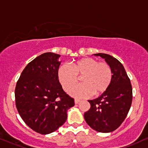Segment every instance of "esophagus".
<instances>
[{"label": "esophagus", "mask_w": 148, "mask_h": 148, "mask_svg": "<svg viewBox=\"0 0 148 148\" xmlns=\"http://www.w3.org/2000/svg\"><path fill=\"white\" fill-rule=\"evenodd\" d=\"M80 102H81V100H79V99H75V100H74V103H75V104H78V103H79Z\"/></svg>", "instance_id": "34e87169"}]
</instances>
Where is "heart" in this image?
<instances>
[{"mask_svg": "<svg viewBox=\"0 0 148 148\" xmlns=\"http://www.w3.org/2000/svg\"><path fill=\"white\" fill-rule=\"evenodd\" d=\"M58 79L62 88L67 91L82 76L83 84L71 88L69 94L75 98L90 97L92 94L99 95L108 90L112 80V72L109 65L99 63L92 58L77 60L72 66L63 64L58 70Z\"/></svg>", "mask_w": 148, "mask_h": 148, "instance_id": "1", "label": "heart"}]
</instances>
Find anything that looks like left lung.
I'll list each match as a JSON object with an SVG mask.
<instances>
[{"mask_svg":"<svg viewBox=\"0 0 148 148\" xmlns=\"http://www.w3.org/2000/svg\"><path fill=\"white\" fill-rule=\"evenodd\" d=\"M112 72V80L108 90L99 97L89 100L90 109L84 114L89 126L99 132L108 133L117 129L130 109L132 88L123 65L109 54L98 53Z\"/></svg>","mask_w":148,"mask_h":148,"instance_id":"left-lung-1","label":"left lung"}]
</instances>
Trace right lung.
<instances>
[{"label":"right lung","mask_w":148,"mask_h":148,"mask_svg":"<svg viewBox=\"0 0 148 148\" xmlns=\"http://www.w3.org/2000/svg\"><path fill=\"white\" fill-rule=\"evenodd\" d=\"M59 54L46 52L25 67L15 89L16 106L26 125L36 132L48 134L67 120L74 99L63 91L58 79Z\"/></svg>","instance_id":"1"}]
</instances>
